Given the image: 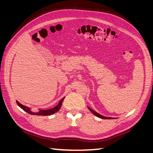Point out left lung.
Masks as SVG:
<instances>
[{"instance_id": "1", "label": "left lung", "mask_w": 153, "mask_h": 153, "mask_svg": "<svg viewBox=\"0 0 153 153\" xmlns=\"http://www.w3.org/2000/svg\"><path fill=\"white\" fill-rule=\"evenodd\" d=\"M88 108L89 109V110L91 111V112L92 114H93L94 115H95L96 116L98 117H100V118L103 119H114V118H112V117H105V116H103V115H101V114H98V113H97L96 112H95L94 110H93L92 109H91V108H89V107H88Z\"/></svg>"}]
</instances>
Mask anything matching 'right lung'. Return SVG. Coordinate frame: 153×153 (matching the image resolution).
I'll return each instance as SVG.
<instances>
[{"mask_svg": "<svg viewBox=\"0 0 153 153\" xmlns=\"http://www.w3.org/2000/svg\"><path fill=\"white\" fill-rule=\"evenodd\" d=\"M64 98H65V97H64V98L59 101V103H58V105L57 106H55V107H53L52 108H50V109H48V110H39V112H32V111H31L30 108L27 107V106H26L22 105L21 103L18 102V101H16V103L22 109H23L24 111H25L26 112L29 113L30 114L36 115H50L55 114V112H57V111L59 110V109L61 108V107L62 103V101H63Z\"/></svg>", "mask_w": 153, "mask_h": 153, "instance_id": "right-lung-1", "label": "right lung"}]
</instances>
